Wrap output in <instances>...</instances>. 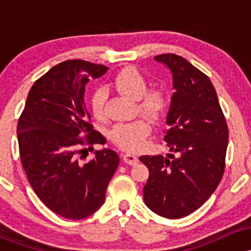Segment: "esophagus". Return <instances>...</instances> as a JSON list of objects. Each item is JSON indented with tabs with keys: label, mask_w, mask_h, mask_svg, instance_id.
Masks as SVG:
<instances>
[{
	"label": "esophagus",
	"mask_w": 251,
	"mask_h": 251,
	"mask_svg": "<svg viewBox=\"0 0 251 251\" xmlns=\"http://www.w3.org/2000/svg\"><path fill=\"white\" fill-rule=\"evenodd\" d=\"M123 159L128 165H135V164H138V162H139V158L132 153H125L123 155Z\"/></svg>",
	"instance_id": "obj_1"
}]
</instances>
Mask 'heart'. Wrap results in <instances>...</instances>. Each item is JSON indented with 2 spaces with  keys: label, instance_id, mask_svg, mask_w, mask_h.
<instances>
[{
  "label": "heart",
  "instance_id": "obj_1",
  "mask_svg": "<svg viewBox=\"0 0 251 251\" xmlns=\"http://www.w3.org/2000/svg\"><path fill=\"white\" fill-rule=\"evenodd\" d=\"M111 86L124 96L137 100L138 109L151 120H159L168 108V96L160 88L148 89L149 81L135 67H125L114 75ZM107 94L103 89H97L91 96V109L97 119L105 117V103ZM151 132V127L144 119L119 123L112 128L111 139L119 148L134 151L143 145Z\"/></svg>",
  "mask_w": 251,
  "mask_h": 251
}]
</instances>
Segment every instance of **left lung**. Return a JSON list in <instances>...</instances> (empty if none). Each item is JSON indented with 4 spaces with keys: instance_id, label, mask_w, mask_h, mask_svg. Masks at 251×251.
<instances>
[{
    "instance_id": "8db88e82",
    "label": "left lung",
    "mask_w": 251,
    "mask_h": 251,
    "mask_svg": "<svg viewBox=\"0 0 251 251\" xmlns=\"http://www.w3.org/2000/svg\"><path fill=\"white\" fill-rule=\"evenodd\" d=\"M154 60L168 66L174 79L164 140L177 155L139 158L150 172L144 201L157 215L177 220L201 208L217 189L229 131L208 75L176 54H160Z\"/></svg>"
}]
</instances>
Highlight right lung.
<instances>
[{
    "mask_svg": "<svg viewBox=\"0 0 251 251\" xmlns=\"http://www.w3.org/2000/svg\"><path fill=\"white\" fill-rule=\"evenodd\" d=\"M107 70L83 60L54 66L31 86L17 123L20 157L30 186L48 209L68 220H82L102 205L119 165V155L111 149L80 162L87 151L81 146L94 150V144L106 143L89 123L83 94L89 79Z\"/></svg>",
    "mask_w": 251,
    "mask_h": 251,
    "instance_id": "obj_1",
    "label": "right lung"
}]
</instances>
